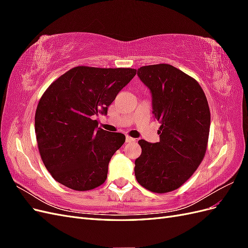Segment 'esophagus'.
Wrapping results in <instances>:
<instances>
[{
  "instance_id": "esophagus-1",
  "label": "esophagus",
  "mask_w": 248,
  "mask_h": 248,
  "mask_svg": "<svg viewBox=\"0 0 248 248\" xmlns=\"http://www.w3.org/2000/svg\"><path fill=\"white\" fill-rule=\"evenodd\" d=\"M132 141H136V139H133L131 137H126V142H132Z\"/></svg>"
}]
</instances>
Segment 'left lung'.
Wrapping results in <instances>:
<instances>
[{
  "instance_id": "obj_1",
  "label": "left lung",
  "mask_w": 248,
  "mask_h": 248,
  "mask_svg": "<svg viewBox=\"0 0 248 248\" xmlns=\"http://www.w3.org/2000/svg\"><path fill=\"white\" fill-rule=\"evenodd\" d=\"M138 76L152 93L160 140H139L134 174L146 189L167 193L182 186L204 159L211 118L207 97L196 79L170 64L142 66Z\"/></svg>"
}]
</instances>
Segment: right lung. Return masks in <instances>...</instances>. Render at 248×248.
<instances>
[{"label": "right lung", "mask_w": 248, "mask_h": 248, "mask_svg": "<svg viewBox=\"0 0 248 248\" xmlns=\"http://www.w3.org/2000/svg\"><path fill=\"white\" fill-rule=\"evenodd\" d=\"M136 74L132 68L77 66L46 90L36 108L35 133L41 159L57 182L78 191L106 182L108 162L125 136L97 128L93 116L107 114Z\"/></svg>", "instance_id": "add662e5"}]
</instances>
